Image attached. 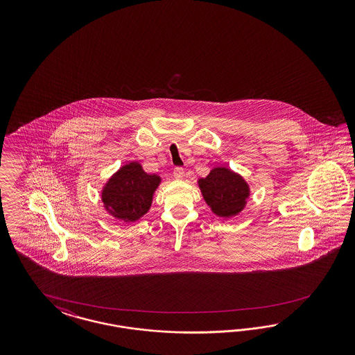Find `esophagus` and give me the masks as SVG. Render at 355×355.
Returning a JSON list of instances; mask_svg holds the SVG:
<instances>
[{
  "instance_id": "obj_1",
  "label": "esophagus",
  "mask_w": 355,
  "mask_h": 355,
  "mask_svg": "<svg viewBox=\"0 0 355 355\" xmlns=\"http://www.w3.org/2000/svg\"><path fill=\"white\" fill-rule=\"evenodd\" d=\"M173 175H174V178H177V180H182L183 175H184V169L181 168V166L174 168V171H173Z\"/></svg>"
}]
</instances>
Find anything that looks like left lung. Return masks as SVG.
I'll return each mask as SVG.
<instances>
[{
  "instance_id": "1",
  "label": "left lung",
  "mask_w": 355,
  "mask_h": 355,
  "mask_svg": "<svg viewBox=\"0 0 355 355\" xmlns=\"http://www.w3.org/2000/svg\"><path fill=\"white\" fill-rule=\"evenodd\" d=\"M205 203L220 217L238 215L246 205L250 189L246 181L230 169L218 166L199 181Z\"/></svg>"
}]
</instances>
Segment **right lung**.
Masks as SVG:
<instances>
[{
    "label": "right lung",
    "mask_w": 355,
    "mask_h": 355,
    "mask_svg": "<svg viewBox=\"0 0 355 355\" xmlns=\"http://www.w3.org/2000/svg\"><path fill=\"white\" fill-rule=\"evenodd\" d=\"M159 183V175L147 174L138 162H130L107 181L101 200L114 217L123 221H137L148 212Z\"/></svg>",
    "instance_id": "1"
}]
</instances>
